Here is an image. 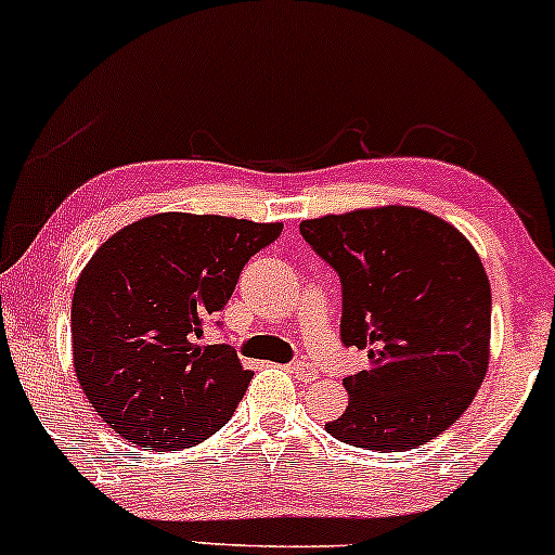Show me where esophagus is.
<instances>
[{
	"mask_svg": "<svg viewBox=\"0 0 555 555\" xmlns=\"http://www.w3.org/2000/svg\"><path fill=\"white\" fill-rule=\"evenodd\" d=\"M291 372H294V377L301 379V383H314L317 375H320V372H317L314 366H311L309 361H304V359L294 361V364H291Z\"/></svg>",
	"mask_w": 555,
	"mask_h": 555,
	"instance_id": "obj_1",
	"label": "esophagus"
}]
</instances>
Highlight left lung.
<instances>
[{"label": "left lung", "instance_id": "left-lung-1", "mask_svg": "<svg viewBox=\"0 0 555 555\" xmlns=\"http://www.w3.org/2000/svg\"><path fill=\"white\" fill-rule=\"evenodd\" d=\"M298 230L340 280V340L370 357L344 379L348 409L327 433L379 453L438 438L488 372L490 283L475 248L412 207L327 215Z\"/></svg>", "mask_w": 555, "mask_h": 555}]
</instances>
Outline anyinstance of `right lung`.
Returning a JSON list of instances; mask_svg holds the SVG:
<instances>
[{"label":"right lung","mask_w":555,"mask_h":555,"mask_svg":"<svg viewBox=\"0 0 555 555\" xmlns=\"http://www.w3.org/2000/svg\"><path fill=\"white\" fill-rule=\"evenodd\" d=\"M280 222L154 215L104 241L73 296V364L83 393L117 435L152 451L225 427L254 372L228 344L204 346L254 254Z\"/></svg>","instance_id":"right-lung-1"}]
</instances>
